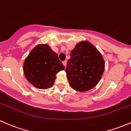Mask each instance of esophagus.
<instances>
[{"label":"esophagus","instance_id":"obj_1","mask_svg":"<svg viewBox=\"0 0 131 131\" xmlns=\"http://www.w3.org/2000/svg\"><path fill=\"white\" fill-rule=\"evenodd\" d=\"M62 64H63V65H64L66 67V64H67V61H66V60H64V61L62 62Z\"/></svg>","mask_w":131,"mask_h":131}]
</instances>
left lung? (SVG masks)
<instances>
[{"label": "left lung", "instance_id": "1", "mask_svg": "<svg viewBox=\"0 0 131 131\" xmlns=\"http://www.w3.org/2000/svg\"><path fill=\"white\" fill-rule=\"evenodd\" d=\"M104 67V60L99 50L91 43L82 41L71 51L66 72L73 89L86 92L98 84Z\"/></svg>", "mask_w": 131, "mask_h": 131}]
</instances>
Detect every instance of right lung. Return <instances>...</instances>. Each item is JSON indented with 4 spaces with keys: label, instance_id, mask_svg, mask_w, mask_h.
<instances>
[{
    "label": "right lung",
    "instance_id": "add662e5",
    "mask_svg": "<svg viewBox=\"0 0 131 131\" xmlns=\"http://www.w3.org/2000/svg\"><path fill=\"white\" fill-rule=\"evenodd\" d=\"M64 69L58 55L47 44L38 45L32 49L25 60L23 67L28 81L40 89L52 86L56 74Z\"/></svg>",
    "mask_w": 131,
    "mask_h": 131
}]
</instances>
